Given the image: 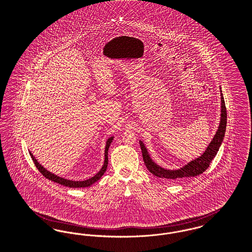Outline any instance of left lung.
Here are the masks:
<instances>
[{"mask_svg": "<svg viewBox=\"0 0 252 252\" xmlns=\"http://www.w3.org/2000/svg\"><path fill=\"white\" fill-rule=\"evenodd\" d=\"M221 104L222 105H221L220 125H219L217 132L214 135L210 144L208 145L207 150L199 158L189 162L180 169H176V170L164 169L163 167H161L160 165H158L157 163H154L151 160L145 145L143 144V142L140 141V146H141L142 153H143V159H144L145 164L149 170V172L152 173L154 176L161 178V179H163L165 181H177V180L182 179V178L195 177L197 175L202 174L205 170H207L209 164L211 163V161L216 156L219 148L221 147L223 137H224V133H225L226 108H225V104H224L222 93H221Z\"/></svg>", "mask_w": 252, "mask_h": 252, "instance_id": "obj_1", "label": "left lung"}]
</instances>
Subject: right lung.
<instances>
[{"mask_svg": "<svg viewBox=\"0 0 252 252\" xmlns=\"http://www.w3.org/2000/svg\"><path fill=\"white\" fill-rule=\"evenodd\" d=\"M113 140V137H110L107 141H106V145H105V150H104V165L102 166L101 170L93 177L89 178L88 180H85V181H72V180H66V179H63V178L59 177L49 171H47L45 169L44 166H42L40 163L37 162V160L35 159V157L31 154V152H30V156L33 160V162L35 163L36 167L39 169V171L45 176L46 179L50 180V181H53L55 183H58L60 185H63V186H65V187H69V188H88L90 187L91 185H93L95 182H97L100 178L102 177L104 175L106 168H107V163H108V157H107V153H108V148L109 146L111 144Z\"/></svg>", "mask_w": 252, "mask_h": 252, "instance_id": "right-lung-1", "label": "right lung"}]
</instances>
